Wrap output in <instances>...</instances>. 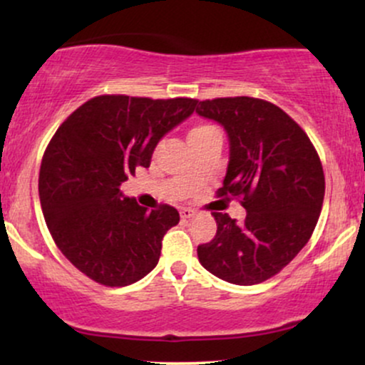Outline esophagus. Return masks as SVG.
I'll list each match as a JSON object with an SVG mask.
<instances>
[{"mask_svg":"<svg viewBox=\"0 0 365 365\" xmlns=\"http://www.w3.org/2000/svg\"><path fill=\"white\" fill-rule=\"evenodd\" d=\"M197 215V212L194 211V209H190V207H182L180 209V216L183 217V220H192V217H194Z\"/></svg>","mask_w":365,"mask_h":365,"instance_id":"obj_1","label":"esophagus"}]
</instances>
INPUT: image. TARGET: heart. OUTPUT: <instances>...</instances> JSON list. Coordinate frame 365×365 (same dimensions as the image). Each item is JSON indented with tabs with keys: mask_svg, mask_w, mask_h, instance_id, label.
<instances>
[{
	"mask_svg": "<svg viewBox=\"0 0 365 365\" xmlns=\"http://www.w3.org/2000/svg\"><path fill=\"white\" fill-rule=\"evenodd\" d=\"M212 130H216L212 125H207V123H197L188 130V140H194V139H200V137L207 135L209 132H212Z\"/></svg>",
	"mask_w": 365,
	"mask_h": 365,
	"instance_id": "heart-1",
	"label": "heart"
}]
</instances>
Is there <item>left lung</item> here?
<instances>
[{"label": "left lung", "mask_w": 365, "mask_h": 365, "mask_svg": "<svg viewBox=\"0 0 365 365\" xmlns=\"http://www.w3.org/2000/svg\"><path fill=\"white\" fill-rule=\"evenodd\" d=\"M195 111L228 132L230 163L217 197H235L247 211L242 223L212 212L216 235L197 247L199 261L228 283L266 282L292 262L316 228L324 199L319 154L295 120L264 99H206Z\"/></svg>", "instance_id": "8db88e82"}]
</instances>
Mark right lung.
Segmentation results:
<instances>
[{"mask_svg":"<svg viewBox=\"0 0 365 365\" xmlns=\"http://www.w3.org/2000/svg\"><path fill=\"white\" fill-rule=\"evenodd\" d=\"M197 99L96 96L58 127L39 170V199L54 244L87 278L127 287L156 267L163 237L178 225L173 206L148 212L120 185L148 168L165 133Z\"/></svg>","mask_w":365,"mask_h":365,"instance_id":"right-lung-1","label":"right lung"}]
</instances>
